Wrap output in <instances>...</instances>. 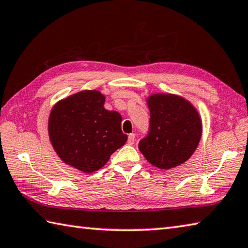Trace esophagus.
<instances>
[{
  "label": "esophagus",
  "instance_id": "34e87169",
  "mask_svg": "<svg viewBox=\"0 0 248 248\" xmlns=\"http://www.w3.org/2000/svg\"><path fill=\"white\" fill-rule=\"evenodd\" d=\"M134 141H136V134L130 133L128 136V144L129 145H132V144H134Z\"/></svg>",
  "mask_w": 248,
  "mask_h": 248
}]
</instances>
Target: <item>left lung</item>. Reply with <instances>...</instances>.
<instances>
[{
  "mask_svg": "<svg viewBox=\"0 0 248 248\" xmlns=\"http://www.w3.org/2000/svg\"><path fill=\"white\" fill-rule=\"evenodd\" d=\"M150 129L139 142V150L148 163L170 169L190 158L202 137V120L190 102L174 94L147 97Z\"/></svg>",
  "mask_w": 248,
  "mask_h": 248,
  "instance_id": "obj_1",
  "label": "left lung"
}]
</instances>
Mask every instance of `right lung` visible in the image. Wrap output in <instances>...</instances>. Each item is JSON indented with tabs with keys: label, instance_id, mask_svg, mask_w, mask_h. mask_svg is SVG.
Listing matches in <instances>:
<instances>
[{
	"label": "right lung",
	"instance_id": "right-lung-1",
	"mask_svg": "<svg viewBox=\"0 0 248 248\" xmlns=\"http://www.w3.org/2000/svg\"><path fill=\"white\" fill-rule=\"evenodd\" d=\"M100 91L85 90L55 104L48 118V136L65 164L82 172L101 169L127 142L121 115L104 108Z\"/></svg>",
	"mask_w": 248,
	"mask_h": 248
}]
</instances>
